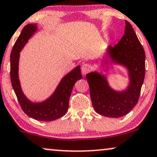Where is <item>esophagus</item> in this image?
Instances as JSON below:
<instances>
[{
  "mask_svg": "<svg viewBox=\"0 0 157 157\" xmlns=\"http://www.w3.org/2000/svg\"><path fill=\"white\" fill-rule=\"evenodd\" d=\"M91 70V65L90 63H85L82 65L81 71L82 73L84 75H85L86 74H87Z\"/></svg>",
  "mask_w": 157,
  "mask_h": 157,
  "instance_id": "esophagus-1",
  "label": "esophagus"
}]
</instances>
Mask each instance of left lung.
Instances as JSON below:
<instances>
[{"label":"left lung","mask_w":157,"mask_h":157,"mask_svg":"<svg viewBox=\"0 0 157 157\" xmlns=\"http://www.w3.org/2000/svg\"><path fill=\"white\" fill-rule=\"evenodd\" d=\"M113 62L128 67L130 84L125 92H116L106 79L97 72L86 75L90 97L96 112L109 118H119L129 113L137 104L145 75V53L132 25L125 21V34L116 46L109 48Z\"/></svg>","instance_id":"1"}]
</instances>
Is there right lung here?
<instances>
[{
    "label": "right lung",
    "instance_id": "add662e5",
    "mask_svg": "<svg viewBox=\"0 0 157 157\" xmlns=\"http://www.w3.org/2000/svg\"><path fill=\"white\" fill-rule=\"evenodd\" d=\"M36 29V24L26 25L14 44L10 54L11 83L21 108L28 116L37 121H51L66 113L72 87L77 81L82 79V75L80 66H78L62 79L53 94L45 101L34 104L28 100L22 92L18 79L19 53Z\"/></svg>",
    "mask_w": 157,
    "mask_h": 157
}]
</instances>
